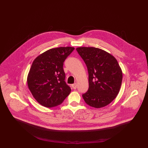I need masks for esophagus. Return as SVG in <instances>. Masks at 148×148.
<instances>
[{
  "mask_svg": "<svg viewBox=\"0 0 148 148\" xmlns=\"http://www.w3.org/2000/svg\"><path fill=\"white\" fill-rule=\"evenodd\" d=\"M72 88H73V89L76 90V89L77 88V84H76V83L73 84H72Z\"/></svg>",
  "mask_w": 148,
  "mask_h": 148,
  "instance_id": "obj_1",
  "label": "esophagus"
}]
</instances>
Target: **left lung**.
<instances>
[{
    "label": "left lung",
    "instance_id": "8db88e82",
    "mask_svg": "<svg viewBox=\"0 0 148 148\" xmlns=\"http://www.w3.org/2000/svg\"><path fill=\"white\" fill-rule=\"evenodd\" d=\"M76 50L88 72L89 88L83 94L84 100L95 108L108 106L118 95L121 85L123 74L117 60L94 47H79Z\"/></svg>",
    "mask_w": 148,
    "mask_h": 148
}]
</instances>
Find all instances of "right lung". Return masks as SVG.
I'll list each match as a JSON object with an SVG mask.
<instances>
[{"label":"right lung","mask_w":148,"mask_h":148,"mask_svg":"<svg viewBox=\"0 0 148 148\" xmlns=\"http://www.w3.org/2000/svg\"><path fill=\"white\" fill-rule=\"evenodd\" d=\"M73 47H60L44 52L34 60L27 76L28 87L40 105L53 108L63 102L71 93L66 84L64 62Z\"/></svg>","instance_id":"right-lung-1"}]
</instances>
